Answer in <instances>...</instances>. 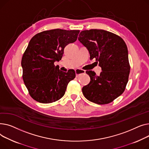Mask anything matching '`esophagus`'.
<instances>
[{"mask_svg":"<svg viewBox=\"0 0 149 149\" xmlns=\"http://www.w3.org/2000/svg\"><path fill=\"white\" fill-rule=\"evenodd\" d=\"M75 72H76V74L77 77L80 76L81 74H83L85 73V70H82V69H80V68L76 69L75 70Z\"/></svg>","mask_w":149,"mask_h":149,"instance_id":"esophagus-1","label":"esophagus"}]
</instances>
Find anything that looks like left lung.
Here are the masks:
<instances>
[{
  "mask_svg": "<svg viewBox=\"0 0 149 149\" xmlns=\"http://www.w3.org/2000/svg\"><path fill=\"white\" fill-rule=\"evenodd\" d=\"M78 40L88 49L90 59L99 62L100 75L90 70V82L82 88L85 98L99 104L112 102L122 94L128 82L130 65L127 47L117 35L103 29L82 31Z\"/></svg>",
  "mask_w": 149,
  "mask_h": 149,
  "instance_id": "8db88e82",
  "label": "left lung"
}]
</instances>
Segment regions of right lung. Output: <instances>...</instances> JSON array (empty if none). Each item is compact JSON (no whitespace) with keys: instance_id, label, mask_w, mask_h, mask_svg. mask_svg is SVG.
Here are the masks:
<instances>
[{"instance_id":"right-lung-1","label":"right lung","mask_w":149,"mask_h":149,"mask_svg":"<svg viewBox=\"0 0 149 149\" xmlns=\"http://www.w3.org/2000/svg\"><path fill=\"white\" fill-rule=\"evenodd\" d=\"M79 32L52 29L38 33L30 40L21 64L24 84L35 100L50 103L64 95L76 73L74 70L61 71L54 63L61 59L65 47L77 40Z\"/></svg>"}]
</instances>
